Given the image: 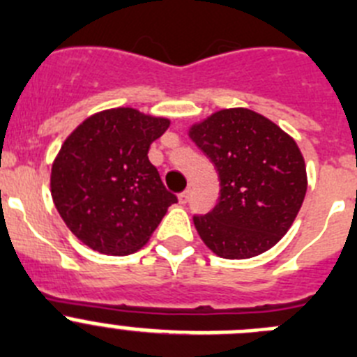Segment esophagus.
<instances>
[{"instance_id":"1","label":"esophagus","mask_w":357,"mask_h":357,"mask_svg":"<svg viewBox=\"0 0 357 357\" xmlns=\"http://www.w3.org/2000/svg\"><path fill=\"white\" fill-rule=\"evenodd\" d=\"M188 199H190V190H185V192H181V194H179V202H181V204H186V202H188Z\"/></svg>"}]
</instances>
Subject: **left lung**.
<instances>
[{
	"label": "left lung",
	"mask_w": 357,
	"mask_h": 357,
	"mask_svg": "<svg viewBox=\"0 0 357 357\" xmlns=\"http://www.w3.org/2000/svg\"><path fill=\"white\" fill-rule=\"evenodd\" d=\"M190 139L215 165L220 197L195 215L213 254L250 259L264 254L291 229L306 194V167L291 135L250 109H222L190 126Z\"/></svg>",
	"instance_id": "left-lung-1"
}]
</instances>
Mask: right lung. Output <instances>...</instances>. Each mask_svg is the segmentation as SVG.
Wrapping results in <instances>:
<instances>
[{
  "label": "right lung",
  "mask_w": 357,
  "mask_h": 357,
  "mask_svg": "<svg viewBox=\"0 0 357 357\" xmlns=\"http://www.w3.org/2000/svg\"><path fill=\"white\" fill-rule=\"evenodd\" d=\"M169 125L137 109H109L84 119L63 142L52 163V201L66 227L95 252H137L178 202L148 158Z\"/></svg>",
  "instance_id": "obj_1"
}]
</instances>
